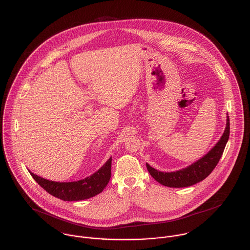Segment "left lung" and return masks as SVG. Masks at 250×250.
<instances>
[{
	"label": "left lung",
	"instance_id": "obj_1",
	"mask_svg": "<svg viewBox=\"0 0 250 250\" xmlns=\"http://www.w3.org/2000/svg\"><path fill=\"white\" fill-rule=\"evenodd\" d=\"M230 134V120L227 116V123L224 133L214 148L191 166L175 172H161L146 164L150 175L160 184L169 188H185L192 186L208 177L219 162Z\"/></svg>",
	"mask_w": 250,
	"mask_h": 250
}]
</instances>
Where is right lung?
<instances>
[{
	"mask_svg": "<svg viewBox=\"0 0 250 250\" xmlns=\"http://www.w3.org/2000/svg\"><path fill=\"white\" fill-rule=\"evenodd\" d=\"M111 158L94 174L77 182L60 183L49 181L30 172L36 183L47 192L64 201H79L88 199L102 192L110 179Z\"/></svg>",
	"mask_w": 250,
	"mask_h": 250,
	"instance_id": "add662e5",
	"label": "right lung"
}]
</instances>
